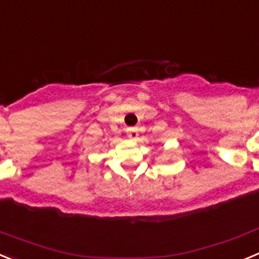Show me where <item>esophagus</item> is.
<instances>
[{"label":"esophagus","instance_id":"34e87169","mask_svg":"<svg viewBox=\"0 0 259 259\" xmlns=\"http://www.w3.org/2000/svg\"><path fill=\"white\" fill-rule=\"evenodd\" d=\"M126 134L129 138H132V139L137 138V137H138V129H137V127H127Z\"/></svg>","mask_w":259,"mask_h":259}]
</instances>
